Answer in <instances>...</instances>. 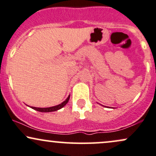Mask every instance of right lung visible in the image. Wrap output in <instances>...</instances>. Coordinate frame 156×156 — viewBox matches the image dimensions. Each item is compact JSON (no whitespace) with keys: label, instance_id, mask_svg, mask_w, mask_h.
<instances>
[{"label":"right lung","instance_id":"1","mask_svg":"<svg viewBox=\"0 0 156 156\" xmlns=\"http://www.w3.org/2000/svg\"><path fill=\"white\" fill-rule=\"evenodd\" d=\"M69 97H70L69 95L68 96V98L65 100V101L63 102V103H62L59 105H55V106L48 107V108H37V107H31V108H33V109H34V110H37V111H38V112H55V111L59 110V109H61L62 108H63L64 105L67 104V103H68V101H69Z\"/></svg>","mask_w":156,"mask_h":156}]
</instances>
